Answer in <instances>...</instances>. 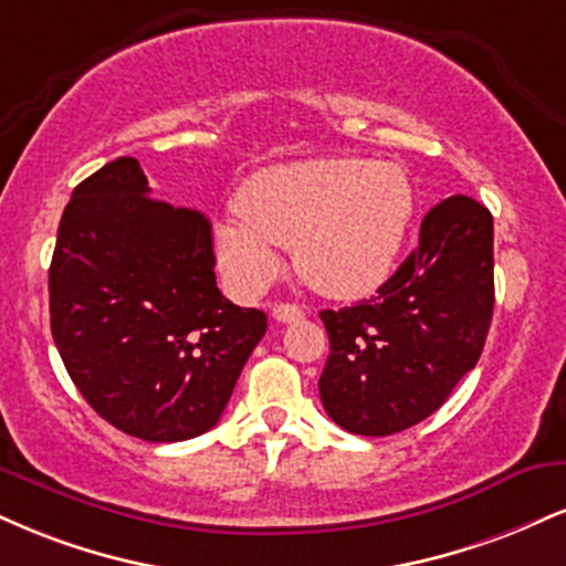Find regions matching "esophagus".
<instances>
[{
  "mask_svg": "<svg viewBox=\"0 0 566 566\" xmlns=\"http://www.w3.org/2000/svg\"><path fill=\"white\" fill-rule=\"evenodd\" d=\"M271 316H274L276 322L290 324V322H301V318L305 316V311L295 303H279V305H274V311H271Z\"/></svg>",
  "mask_w": 566,
  "mask_h": 566,
  "instance_id": "1",
  "label": "esophagus"
}]
</instances>
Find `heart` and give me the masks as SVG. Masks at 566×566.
Returning <instances> with one entry per match:
<instances>
[{
    "label": "heart",
    "mask_w": 566,
    "mask_h": 566,
    "mask_svg": "<svg viewBox=\"0 0 566 566\" xmlns=\"http://www.w3.org/2000/svg\"><path fill=\"white\" fill-rule=\"evenodd\" d=\"M413 218V187L395 163L318 158L250 176L240 213L216 223L223 274L258 287L292 244L295 269L332 297L364 295L385 282Z\"/></svg>",
    "instance_id": "obj_1"
}]
</instances>
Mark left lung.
<instances>
[{
	"instance_id": "8db88e82",
	"label": "left lung",
	"mask_w": 566,
	"mask_h": 566,
	"mask_svg": "<svg viewBox=\"0 0 566 566\" xmlns=\"http://www.w3.org/2000/svg\"><path fill=\"white\" fill-rule=\"evenodd\" d=\"M493 303V216L453 195L424 216L417 250L371 301L322 311L329 419L366 438L424 421L480 360Z\"/></svg>"
}]
</instances>
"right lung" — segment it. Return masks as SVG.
I'll list each match as a JSON object with an SVG mask.
<instances>
[{
    "label": "right lung",
    "mask_w": 566,
    "mask_h": 566,
    "mask_svg": "<svg viewBox=\"0 0 566 566\" xmlns=\"http://www.w3.org/2000/svg\"><path fill=\"white\" fill-rule=\"evenodd\" d=\"M210 221L149 197L136 158L73 189L50 265V324L73 385L115 430L179 442L221 419L265 313L216 287Z\"/></svg>",
    "instance_id": "right-lung-1"
}]
</instances>
